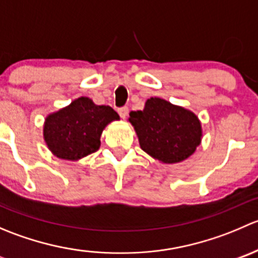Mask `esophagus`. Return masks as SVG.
Returning a JSON list of instances; mask_svg holds the SVG:
<instances>
[{
    "label": "esophagus",
    "mask_w": 258,
    "mask_h": 258,
    "mask_svg": "<svg viewBox=\"0 0 258 258\" xmlns=\"http://www.w3.org/2000/svg\"><path fill=\"white\" fill-rule=\"evenodd\" d=\"M118 114L121 116V118L124 119L127 117V114H128V108H127V107L118 108Z\"/></svg>",
    "instance_id": "esophagus-1"
}]
</instances>
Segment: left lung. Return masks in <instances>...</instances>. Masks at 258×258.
<instances>
[{"label": "left lung", "mask_w": 258, "mask_h": 258, "mask_svg": "<svg viewBox=\"0 0 258 258\" xmlns=\"http://www.w3.org/2000/svg\"><path fill=\"white\" fill-rule=\"evenodd\" d=\"M128 122L136 131L142 150L166 165L187 160L201 144L199 117L163 98H148L144 110L130 112Z\"/></svg>", "instance_id": "8db88e82"}]
</instances>
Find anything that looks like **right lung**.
I'll list each match as a JSON object with an SVG mask.
<instances>
[{
  "instance_id": "right-lung-1",
  "label": "right lung",
  "mask_w": 258,
  "mask_h": 258,
  "mask_svg": "<svg viewBox=\"0 0 258 258\" xmlns=\"http://www.w3.org/2000/svg\"><path fill=\"white\" fill-rule=\"evenodd\" d=\"M118 119L110 106H98L91 98L80 97L46 117L43 139L57 158L79 161L100 148L105 127Z\"/></svg>"
}]
</instances>
